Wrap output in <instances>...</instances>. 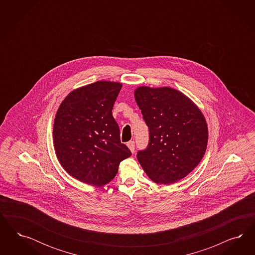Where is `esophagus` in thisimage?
Wrapping results in <instances>:
<instances>
[{
	"mask_svg": "<svg viewBox=\"0 0 255 255\" xmlns=\"http://www.w3.org/2000/svg\"><path fill=\"white\" fill-rule=\"evenodd\" d=\"M127 146H128V147L130 148V150H131V152L133 153V152H134V150H135V144H134V141H133V140L129 141V142L127 143Z\"/></svg>",
	"mask_w": 255,
	"mask_h": 255,
	"instance_id": "esophagus-1",
	"label": "esophagus"
}]
</instances>
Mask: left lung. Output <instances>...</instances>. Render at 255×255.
<instances>
[{
	"label": "left lung",
	"mask_w": 255,
	"mask_h": 255,
	"mask_svg": "<svg viewBox=\"0 0 255 255\" xmlns=\"http://www.w3.org/2000/svg\"><path fill=\"white\" fill-rule=\"evenodd\" d=\"M134 97L148 127V144L137 160L148 178L171 184L200 162L208 145L206 120L192 101L171 88L140 87Z\"/></svg>",
	"instance_id": "left-lung-1"
}]
</instances>
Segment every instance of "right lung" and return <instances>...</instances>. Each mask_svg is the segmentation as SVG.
I'll use <instances>...</instances> for the list:
<instances>
[{"label":"right lung","instance_id":"right-lung-1","mask_svg":"<svg viewBox=\"0 0 255 255\" xmlns=\"http://www.w3.org/2000/svg\"><path fill=\"white\" fill-rule=\"evenodd\" d=\"M121 83L98 81L73 91L55 117L56 155L72 177L93 186L111 181L131 152L121 142L112 109Z\"/></svg>","mask_w":255,"mask_h":255}]
</instances>
